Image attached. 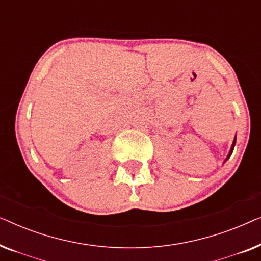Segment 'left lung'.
Instances as JSON below:
<instances>
[{"label": "left lung", "mask_w": 261, "mask_h": 261, "mask_svg": "<svg viewBox=\"0 0 261 261\" xmlns=\"http://www.w3.org/2000/svg\"><path fill=\"white\" fill-rule=\"evenodd\" d=\"M235 142H237V135H235V138H234V141H233V144H231V147H230V151H229V153H228V155H227V158H226V160H224V162H227L228 159L230 158V155H231V153H233V149H234V146H235Z\"/></svg>", "instance_id": "8db88e82"}]
</instances>
